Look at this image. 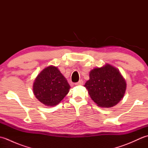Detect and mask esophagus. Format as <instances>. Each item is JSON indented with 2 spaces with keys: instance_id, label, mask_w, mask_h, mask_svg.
Instances as JSON below:
<instances>
[{
  "instance_id": "34e87169",
  "label": "esophagus",
  "mask_w": 148,
  "mask_h": 148,
  "mask_svg": "<svg viewBox=\"0 0 148 148\" xmlns=\"http://www.w3.org/2000/svg\"><path fill=\"white\" fill-rule=\"evenodd\" d=\"M83 84H84L83 81V80H79L77 83H75V85H76V86H81V85H83Z\"/></svg>"
}]
</instances>
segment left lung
<instances>
[{
	"label": "left lung",
	"mask_w": 148,
	"mask_h": 148,
	"mask_svg": "<svg viewBox=\"0 0 148 148\" xmlns=\"http://www.w3.org/2000/svg\"><path fill=\"white\" fill-rule=\"evenodd\" d=\"M91 98L102 108H111L123 97L127 84L117 69L110 65L95 68L90 72L84 84Z\"/></svg>",
	"instance_id": "left-lung-1"
}]
</instances>
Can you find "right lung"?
<instances>
[{
  "instance_id": "right-lung-1",
  "label": "right lung",
  "mask_w": 148,
  "mask_h": 148,
  "mask_svg": "<svg viewBox=\"0 0 148 148\" xmlns=\"http://www.w3.org/2000/svg\"><path fill=\"white\" fill-rule=\"evenodd\" d=\"M71 86L57 67L49 66L36 78L33 91L36 98L48 106L57 105L69 93Z\"/></svg>"
}]
</instances>
